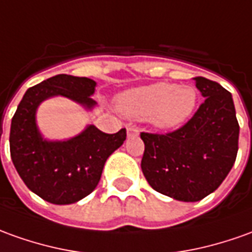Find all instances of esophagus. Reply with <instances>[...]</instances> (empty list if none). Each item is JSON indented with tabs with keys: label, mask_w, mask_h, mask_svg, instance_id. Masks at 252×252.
I'll use <instances>...</instances> for the list:
<instances>
[{
	"label": "esophagus",
	"mask_w": 252,
	"mask_h": 252,
	"mask_svg": "<svg viewBox=\"0 0 252 252\" xmlns=\"http://www.w3.org/2000/svg\"><path fill=\"white\" fill-rule=\"evenodd\" d=\"M126 130H127V136H138V127L133 126V125H127L126 126Z\"/></svg>",
	"instance_id": "obj_1"
}]
</instances>
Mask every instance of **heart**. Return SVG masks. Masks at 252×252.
<instances>
[{"instance_id": "obj_1", "label": "heart", "mask_w": 252, "mask_h": 252, "mask_svg": "<svg viewBox=\"0 0 252 252\" xmlns=\"http://www.w3.org/2000/svg\"><path fill=\"white\" fill-rule=\"evenodd\" d=\"M197 104L193 86L159 82L126 90L116 98L121 112L145 119L159 129H173L188 121Z\"/></svg>"}]
</instances>
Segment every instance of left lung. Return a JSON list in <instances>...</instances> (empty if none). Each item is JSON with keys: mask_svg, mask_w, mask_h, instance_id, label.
<instances>
[{"mask_svg": "<svg viewBox=\"0 0 252 252\" xmlns=\"http://www.w3.org/2000/svg\"><path fill=\"white\" fill-rule=\"evenodd\" d=\"M204 101L182 127L167 134L141 133V169L156 192L180 202L213 193L235 164L239 123L232 94L220 83L193 78Z\"/></svg>", "mask_w": 252, "mask_h": 252, "instance_id": "obj_1", "label": "left lung"}]
</instances>
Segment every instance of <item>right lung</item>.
Returning a JSON list of instances; mask_svg holds the SVG:
<instances>
[{"mask_svg":"<svg viewBox=\"0 0 252 252\" xmlns=\"http://www.w3.org/2000/svg\"><path fill=\"white\" fill-rule=\"evenodd\" d=\"M94 88L96 82L85 76H52L26 92L12 118V162L27 188L46 202L71 204L92 193L108 156L126 140V129L107 134L93 125L64 141L45 140L39 133L35 114L43 100L63 96L92 109Z\"/></svg>","mask_w":252,"mask_h":252,"instance_id":"1","label":"right lung"}]
</instances>
